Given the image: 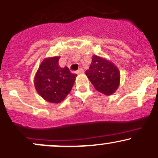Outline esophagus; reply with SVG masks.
<instances>
[{
	"label": "esophagus",
	"instance_id": "esophagus-1",
	"mask_svg": "<svg viewBox=\"0 0 158 158\" xmlns=\"http://www.w3.org/2000/svg\"><path fill=\"white\" fill-rule=\"evenodd\" d=\"M84 73V70H83L82 68H79V70H77V74H81V73Z\"/></svg>",
	"mask_w": 158,
	"mask_h": 158
}]
</instances>
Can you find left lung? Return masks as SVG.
<instances>
[{
  "label": "left lung",
  "mask_w": 158,
  "mask_h": 158,
  "mask_svg": "<svg viewBox=\"0 0 158 158\" xmlns=\"http://www.w3.org/2000/svg\"><path fill=\"white\" fill-rule=\"evenodd\" d=\"M85 74L95 89L105 95H111L119 88L120 72L114 63L105 58L94 55Z\"/></svg>",
  "instance_id": "8db88e82"
}]
</instances>
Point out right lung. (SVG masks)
<instances>
[{
	"mask_svg": "<svg viewBox=\"0 0 158 158\" xmlns=\"http://www.w3.org/2000/svg\"><path fill=\"white\" fill-rule=\"evenodd\" d=\"M60 56L46 58L39 65L34 78L36 91L47 102L60 103L71 90L77 74L59 65Z\"/></svg>",
	"mask_w": 158,
	"mask_h": 158,
	"instance_id": "1",
	"label": "right lung"
}]
</instances>
